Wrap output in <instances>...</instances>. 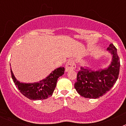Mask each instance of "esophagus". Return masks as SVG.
Returning <instances> with one entry per match:
<instances>
[{
  "mask_svg": "<svg viewBox=\"0 0 126 126\" xmlns=\"http://www.w3.org/2000/svg\"><path fill=\"white\" fill-rule=\"evenodd\" d=\"M75 67L76 65L74 61H73V60H69V61L66 63L65 71V72H68L69 71H71V70H74V69H75Z\"/></svg>",
  "mask_w": 126,
  "mask_h": 126,
  "instance_id": "34e87169",
  "label": "esophagus"
}]
</instances>
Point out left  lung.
I'll use <instances>...</instances> for the list:
<instances>
[{"label": "left lung", "mask_w": 126, "mask_h": 126, "mask_svg": "<svg viewBox=\"0 0 126 126\" xmlns=\"http://www.w3.org/2000/svg\"><path fill=\"white\" fill-rule=\"evenodd\" d=\"M107 50L112 57L110 64L106 68L96 69L81 67L78 71L74 88L81 96L98 98L110 90L116 83L120 70L117 48L110 43Z\"/></svg>", "instance_id": "obj_1"}]
</instances>
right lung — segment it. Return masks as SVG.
Instances as JSON below:
<instances>
[{"label":"right lung","instance_id":"right-lung-1","mask_svg":"<svg viewBox=\"0 0 126 126\" xmlns=\"http://www.w3.org/2000/svg\"><path fill=\"white\" fill-rule=\"evenodd\" d=\"M64 67H60L38 82L28 83L21 82L16 78L11 67V73L16 86L24 96L32 100H40L52 96L56 87L58 78L64 74Z\"/></svg>","mask_w":126,"mask_h":126}]
</instances>
